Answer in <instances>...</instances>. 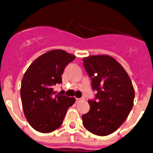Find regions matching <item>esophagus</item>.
I'll return each instance as SVG.
<instances>
[{"label": "esophagus", "mask_w": 153, "mask_h": 153, "mask_svg": "<svg viewBox=\"0 0 153 153\" xmlns=\"http://www.w3.org/2000/svg\"><path fill=\"white\" fill-rule=\"evenodd\" d=\"M83 100L82 98H76V102H80V101H82Z\"/></svg>", "instance_id": "obj_1"}]
</instances>
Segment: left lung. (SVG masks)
I'll use <instances>...</instances> for the list:
<instances>
[{"label":"left lung","instance_id":"1","mask_svg":"<svg viewBox=\"0 0 153 153\" xmlns=\"http://www.w3.org/2000/svg\"><path fill=\"white\" fill-rule=\"evenodd\" d=\"M83 66L97 91L89 100L90 110L82 124L92 134L105 136L117 131L132 109L134 91L130 77L116 60L108 55L84 57Z\"/></svg>","mask_w":153,"mask_h":153}]
</instances>
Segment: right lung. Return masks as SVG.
<instances>
[{
  "mask_svg": "<svg viewBox=\"0 0 153 153\" xmlns=\"http://www.w3.org/2000/svg\"><path fill=\"white\" fill-rule=\"evenodd\" d=\"M75 56L61 49L49 51L35 60L25 72L21 83V100L25 117L32 128L49 133L62 126L74 98L63 92L54 96L53 87L62 82L66 65Z\"/></svg>",
  "mask_w": 153,
  "mask_h": 153,
  "instance_id": "1",
  "label": "right lung"
}]
</instances>
